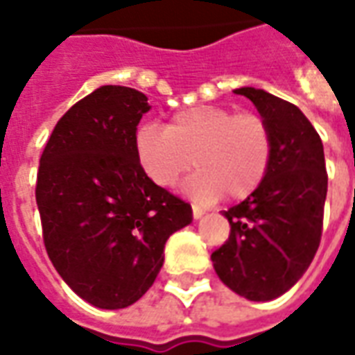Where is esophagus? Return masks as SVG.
I'll list each match as a JSON object with an SVG mask.
<instances>
[{
  "label": "esophagus",
  "mask_w": 355,
  "mask_h": 355,
  "mask_svg": "<svg viewBox=\"0 0 355 355\" xmlns=\"http://www.w3.org/2000/svg\"><path fill=\"white\" fill-rule=\"evenodd\" d=\"M192 213H193V218L198 220V218H201V216L205 215V209L198 207V205H192Z\"/></svg>",
  "instance_id": "34e87169"
}]
</instances>
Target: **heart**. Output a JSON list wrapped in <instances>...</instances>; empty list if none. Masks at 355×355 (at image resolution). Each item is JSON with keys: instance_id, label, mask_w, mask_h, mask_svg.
Instances as JSON below:
<instances>
[{"instance_id": "b5f03b06", "label": "heart", "mask_w": 355, "mask_h": 355, "mask_svg": "<svg viewBox=\"0 0 355 355\" xmlns=\"http://www.w3.org/2000/svg\"><path fill=\"white\" fill-rule=\"evenodd\" d=\"M135 154L159 188L175 186L196 165L200 171L184 186L192 200L213 203L226 192L243 200L266 178L274 137L259 114L200 104L177 112L167 127L154 121L140 125L135 132Z\"/></svg>"}]
</instances>
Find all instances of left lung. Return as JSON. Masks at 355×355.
Masks as SVG:
<instances>
[{
    "label": "left lung",
    "instance_id": "1",
    "mask_svg": "<svg viewBox=\"0 0 355 355\" xmlns=\"http://www.w3.org/2000/svg\"><path fill=\"white\" fill-rule=\"evenodd\" d=\"M234 93L247 96L270 125L274 157L264 182L224 211L230 236L211 261L226 287L266 302L302 277L320 247L327 198L325 155L320 135L295 104L262 89Z\"/></svg>",
    "mask_w": 355,
    "mask_h": 355
}]
</instances>
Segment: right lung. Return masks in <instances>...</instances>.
Wrapping results in <instances>:
<instances>
[{
	"instance_id": "1",
	"label": "right lung",
	"mask_w": 355,
	"mask_h": 355,
	"mask_svg": "<svg viewBox=\"0 0 355 355\" xmlns=\"http://www.w3.org/2000/svg\"><path fill=\"white\" fill-rule=\"evenodd\" d=\"M148 110L137 89L102 85L58 119L40 159L47 254L78 297L104 310L137 302L162 270L165 241L192 223L190 203L139 165L135 132Z\"/></svg>"
}]
</instances>
